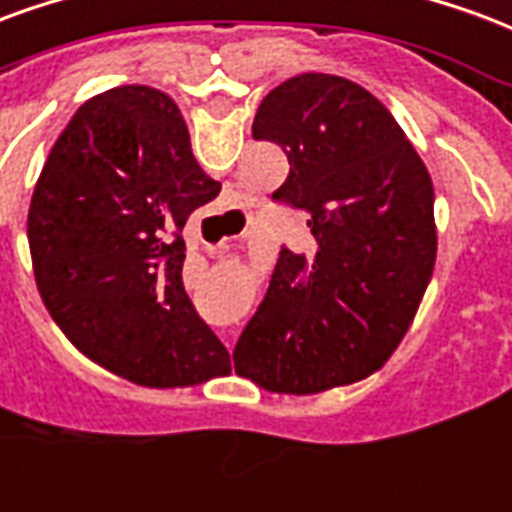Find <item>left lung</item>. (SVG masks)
<instances>
[{
  "mask_svg": "<svg viewBox=\"0 0 512 512\" xmlns=\"http://www.w3.org/2000/svg\"><path fill=\"white\" fill-rule=\"evenodd\" d=\"M252 135L287 154L274 200L309 214L314 249L282 246L233 352L236 374L295 396L363 380L399 347L434 271L429 170L391 111L339 75L279 83Z\"/></svg>",
  "mask_w": 512,
  "mask_h": 512,
  "instance_id": "1",
  "label": "left lung"
}]
</instances>
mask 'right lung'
Here are the masks:
<instances>
[{"label":"right lung","mask_w":512,"mask_h":512,"mask_svg":"<svg viewBox=\"0 0 512 512\" xmlns=\"http://www.w3.org/2000/svg\"><path fill=\"white\" fill-rule=\"evenodd\" d=\"M219 189L160 89L116 86L75 111L37 179L26 236L45 309L83 355L146 388L230 374L181 282V230Z\"/></svg>","instance_id":"right-lung-1"}]
</instances>
